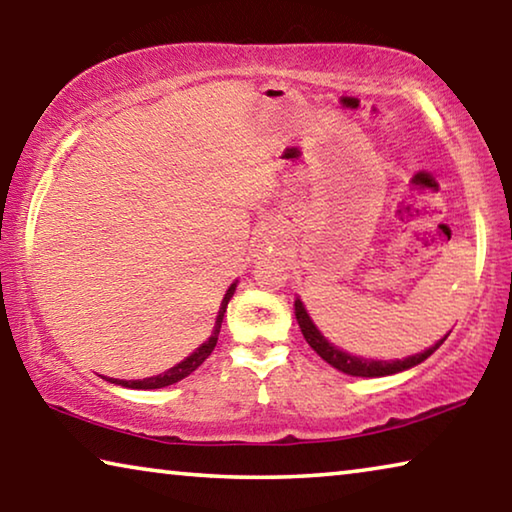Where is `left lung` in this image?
Instances as JSON below:
<instances>
[{
    "mask_svg": "<svg viewBox=\"0 0 512 512\" xmlns=\"http://www.w3.org/2000/svg\"><path fill=\"white\" fill-rule=\"evenodd\" d=\"M296 318H298V325L302 329V336H305L307 343L314 348V352L318 354L320 359H325L329 366H334L336 370L345 372V375H352V377H386V375H395V372H402L406 368H413L418 366V363H422L427 357H431L433 352H436L440 345H443V341L447 339H440L433 348L424 350L420 354H413V357L409 359H397V361H372V359H359V357H350L348 352H343L339 348H334L332 343H327L323 339V334L318 332L316 325L311 323L309 314L305 311V307H302V302L296 300Z\"/></svg>",
    "mask_w": 512,
    "mask_h": 512,
    "instance_id": "left-lung-1",
    "label": "left lung"
}]
</instances>
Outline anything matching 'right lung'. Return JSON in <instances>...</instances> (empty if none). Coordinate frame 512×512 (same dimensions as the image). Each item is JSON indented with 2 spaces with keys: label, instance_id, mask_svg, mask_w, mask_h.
<instances>
[{
  "label": "right lung",
  "instance_id": "obj_1",
  "mask_svg": "<svg viewBox=\"0 0 512 512\" xmlns=\"http://www.w3.org/2000/svg\"><path fill=\"white\" fill-rule=\"evenodd\" d=\"M235 287L237 284H232V287L228 289V293L223 296V302H221V309H219V316H216V325H214V332L210 339H207L201 348H198L194 354H189V357L185 361H180L178 366L169 368L167 372H162V375L158 377H149V379H135V381H124V379H108L112 381V384H119V386H126V388H142V391H146V388H164V386H171L176 384V381L185 379L187 375H192V372L201 366V363L210 357L212 350L216 348V341H219V332H221V323H223V314L225 309H228V302L232 298V293H235Z\"/></svg>",
  "mask_w": 512,
  "mask_h": 512
}]
</instances>
